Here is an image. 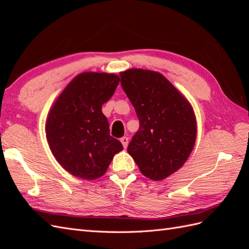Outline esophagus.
<instances>
[{"instance_id":"esophagus-1","label":"esophagus","mask_w":249,"mask_h":249,"mask_svg":"<svg viewBox=\"0 0 249 249\" xmlns=\"http://www.w3.org/2000/svg\"><path fill=\"white\" fill-rule=\"evenodd\" d=\"M120 142L123 143L124 147L126 148V147H127V144H129V138H127V137H123L122 139H120Z\"/></svg>"}]
</instances>
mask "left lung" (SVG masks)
Wrapping results in <instances>:
<instances>
[{
    "label": "left lung",
    "mask_w": 249,
    "mask_h": 249,
    "mask_svg": "<svg viewBox=\"0 0 249 249\" xmlns=\"http://www.w3.org/2000/svg\"><path fill=\"white\" fill-rule=\"evenodd\" d=\"M119 74L140 122L127 153L143 176L162 180L183 166L194 147L197 126L193 108L160 72L131 69Z\"/></svg>",
    "instance_id": "1"
}]
</instances>
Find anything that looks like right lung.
<instances>
[{"instance_id": "obj_1", "label": "right lung", "mask_w": 249, "mask_h": 249, "mask_svg": "<svg viewBox=\"0 0 249 249\" xmlns=\"http://www.w3.org/2000/svg\"><path fill=\"white\" fill-rule=\"evenodd\" d=\"M119 81L115 73H79L49 111L46 133L50 149L73 177L87 180L103 177L114 155L124 149L110 136L108 119L102 112Z\"/></svg>"}]
</instances>
